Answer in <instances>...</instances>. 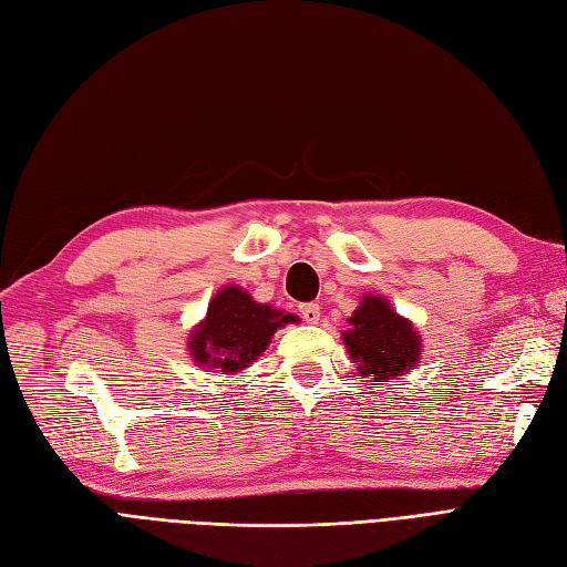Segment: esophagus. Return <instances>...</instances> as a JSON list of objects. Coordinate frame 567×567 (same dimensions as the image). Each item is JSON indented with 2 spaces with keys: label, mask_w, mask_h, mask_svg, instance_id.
<instances>
[{
  "label": "esophagus",
  "mask_w": 567,
  "mask_h": 567,
  "mask_svg": "<svg viewBox=\"0 0 567 567\" xmlns=\"http://www.w3.org/2000/svg\"><path fill=\"white\" fill-rule=\"evenodd\" d=\"M300 315L305 321H308V324H317L321 317V308L317 302H305V305H300Z\"/></svg>",
  "instance_id": "34e87169"
}]
</instances>
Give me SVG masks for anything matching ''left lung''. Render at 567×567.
I'll return each mask as SVG.
<instances>
[{
	"label": "left lung",
	"mask_w": 567,
	"mask_h": 567,
	"mask_svg": "<svg viewBox=\"0 0 567 567\" xmlns=\"http://www.w3.org/2000/svg\"><path fill=\"white\" fill-rule=\"evenodd\" d=\"M343 343L350 360L358 362L360 377L374 381L395 379L415 370L422 355V336L412 321L398 315L381 296H364L348 319Z\"/></svg>",
	"instance_id": "1"
}]
</instances>
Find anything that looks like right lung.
I'll return each instance as SVG.
<instances>
[{
	"mask_svg": "<svg viewBox=\"0 0 567 567\" xmlns=\"http://www.w3.org/2000/svg\"><path fill=\"white\" fill-rule=\"evenodd\" d=\"M290 321L298 317L252 300L240 286H226L209 300L207 317L193 329L188 350L197 367L234 374L262 355L271 336Z\"/></svg>",
	"mask_w": 567,
	"mask_h": 567,
	"instance_id": "right-lung-1",
	"label": "right lung"
}]
</instances>
